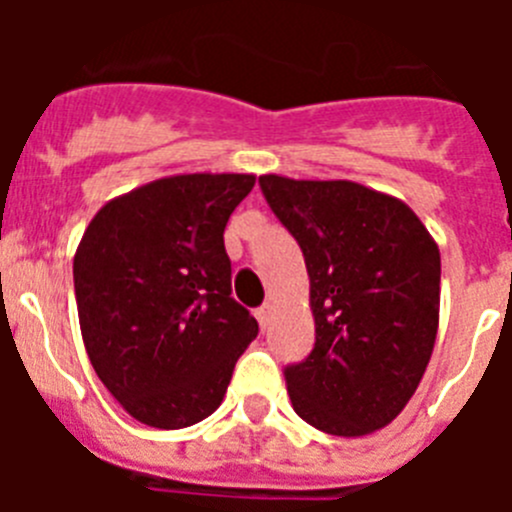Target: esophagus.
Returning <instances> with one entry per match:
<instances>
[{
	"mask_svg": "<svg viewBox=\"0 0 512 512\" xmlns=\"http://www.w3.org/2000/svg\"><path fill=\"white\" fill-rule=\"evenodd\" d=\"M256 318H259L261 330H269V325H271V305L259 307V310H256Z\"/></svg>",
	"mask_w": 512,
	"mask_h": 512,
	"instance_id": "1",
	"label": "esophagus"
}]
</instances>
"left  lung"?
Listing matches in <instances>:
<instances>
[{"label":"left lung","instance_id":"obj_1","mask_svg":"<svg viewBox=\"0 0 512 512\" xmlns=\"http://www.w3.org/2000/svg\"><path fill=\"white\" fill-rule=\"evenodd\" d=\"M259 184L310 277L315 348L284 369L292 408L330 436H369L402 413L431 361L438 243L405 202L364 184L279 174Z\"/></svg>","mask_w":512,"mask_h":512}]
</instances>
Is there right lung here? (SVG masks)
Segmentation results:
<instances>
[{"mask_svg": "<svg viewBox=\"0 0 512 512\" xmlns=\"http://www.w3.org/2000/svg\"><path fill=\"white\" fill-rule=\"evenodd\" d=\"M253 174H176L120 194L74 256L81 338L102 384L161 431L200 423L259 323L230 297L225 225Z\"/></svg>", "mask_w": 512, "mask_h": 512, "instance_id": "1", "label": "right lung"}]
</instances>
